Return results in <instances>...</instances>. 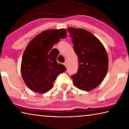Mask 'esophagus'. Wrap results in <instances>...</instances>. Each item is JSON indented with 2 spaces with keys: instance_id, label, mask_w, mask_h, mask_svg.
<instances>
[{
  "instance_id": "1",
  "label": "esophagus",
  "mask_w": 129,
  "mask_h": 129,
  "mask_svg": "<svg viewBox=\"0 0 129 129\" xmlns=\"http://www.w3.org/2000/svg\"><path fill=\"white\" fill-rule=\"evenodd\" d=\"M68 62L67 61H65V62H64V65L66 67H68Z\"/></svg>"
}]
</instances>
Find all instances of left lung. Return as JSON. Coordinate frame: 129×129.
I'll return each instance as SVG.
<instances>
[{"label": "left lung", "mask_w": 129, "mask_h": 129, "mask_svg": "<svg viewBox=\"0 0 129 129\" xmlns=\"http://www.w3.org/2000/svg\"><path fill=\"white\" fill-rule=\"evenodd\" d=\"M79 62L77 72L71 76L73 84L82 90L96 88L108 69V57L104 45L95 36L82 28L68 29Z\"/></svg>", "instance_id": "8db88e82"}]
</instances>
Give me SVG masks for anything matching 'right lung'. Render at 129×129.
<instances>
[{"label":"right lung","instance_id":"1","mask_svg":"<svg viewBox=\"0 0 129 129\" xmlns=\"http://www.w3.org/2000/svg\"><path fill=\"white\" fill-rule=\"evenodd\" d=\"M67 36L65 29L43 31L32 39L22 57L21 73L30 90L44 93L53 88V82L61 73L66 71L64 65L57 62L58 54L52 49L54 44Z\"/></svg>","mask_w":129,"mask_h":129}]
</instances>
